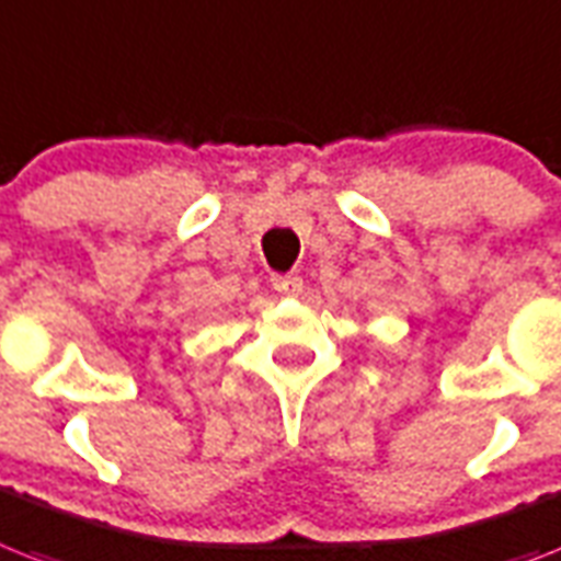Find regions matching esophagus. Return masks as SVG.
<instances>
[{
    "label": "esophagus",
    "instance_id": "esophagus-1",
    "mask_svg": "<svg viewBox=\"0 0 561 561\" xmlns=\"http://www.w3.org/2000/svg\"><path fill=\"white\" fill-rule=\"evenodd\" d=\"M272 286H275L280 295H298L300 286H304V280L289 272V275H272Z\"/></svg>",
    "mask_w": 561,
    "mask_h": 561
}]
</instances>
